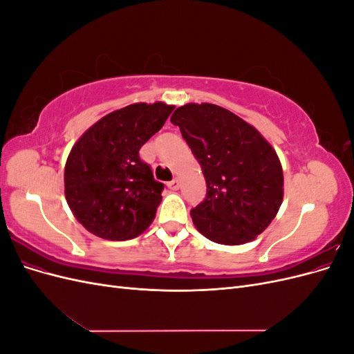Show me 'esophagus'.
Here are the masks:
<instances>
[{"mask_svg": "<svg viewBox=\"0 0 354 354\" xmlns=\"http://www.w3.org/2000/svg\"><path fill=\"white\" fill-rule=\"evenodd\" d=\"M168 187H169V190H178V187H180V181H178L177 178L171 180L169 183H168Z\"/></svg>", "mask_w": 354, "mask_h": 354, "instance_id": "34e87169", "label": "esophagus"}]
</instances>
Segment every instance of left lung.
<instances>
[{
    "mask_svg": "<svg viewBox=\"0 0 354 354\" xmlns=\"http://www.w3.org/2000/svg\"><path fill=\"white\" fill-rule=\"evenodd\" d=\"M171 122L201 164L207 196L190 211L196 229L212 242H251L276 217L283 199L281 160L270 143L230 111L187 103Z\"/></svg>",
    "mask_w": 354,
    "mask_h": 354,
    "instance_id": "1",
    "label": "left lung"
}]
</instances>
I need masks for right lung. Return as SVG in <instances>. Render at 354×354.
Returning a JSON list of instances; mask_svg holds the SVG:
<instances>
[{"instance_id": "obj_1", "label": "right lung", "mask_w": 354, "mask_h": 354, "mask_svg": "<svg viewBox=\"0 0 354 354\" xmlns=\"http://www.w3.org/2000/svg\"><path fill=\"white\" fill-rule=\"evenodd\" d=\"M173 111L162 102L125 106L103 116L73 145L65 167V196L90 233L127 241L151 226L164 185L138 151Z\"/></svg>"}]
</instances>
